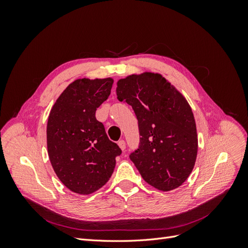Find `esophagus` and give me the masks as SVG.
<instances>
[{
	"label": "esophagus",
	"instance_id": "34e87169",
	"mask_svg": "<svg viewBox=\"0 0 248 248\" xmlns=\"http://www.w3.org/2000/svg\"><path fill=\"white\" fill-rule=\"evenodd\" d=\"M118 145H119L120 148H121V150H125V148H126V142H125L124 140H119V141H118Z\"/></svg>",
	"mask_w": 248,
	"mask_h": 248
}]
</instances>
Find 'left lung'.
<instances>
[{"label":"left lung","mask_w":248,"mask_h":248,"mask_svg":"<svg viewBox=\"0 0 248 248\" xmlns=\"http://www.w3.org/2000/svg\"><path fill=\"white\" fill-rule=\"evenodd\" d=\"M117 96L132 107L140 144L129 158L145 181L169 191L189 177L198 154L197 126L188 102L158 73L132 74L117 82Z\"/></svg>","instance_id":"left-lung-1"}]
</instances>
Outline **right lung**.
Wrapping results in <instances>:
<instances>
[{"label": "right lung", "mask_w": 248, "mask_h": 248, "mask_svg": "<svg viewBox=\"0 0 248 248\" xmlns=\"http://www.w3.org/2000/svg\"><path fill=\"white\" fill-rule=\"evenodd\" d=\"M112 84L110 78L74 80L49 112L46 139L50 163L61 182L78 194L101 188L114 171L116 157L122 153L95 117Z\"/></svg>", "instance_id": "1"}]
</instances>
